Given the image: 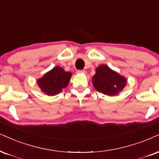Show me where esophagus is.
<instances>
[{
	"label": "esophagus",
	"instance_id": "1",
	"mask_svg": "<svg viewBox=\"0 0 159 159\" xmlns=\"http://www.w3.org/2000/svg\"><path fill=\"white\" fill-rule=\"evenodd\" d=\"M76 73L77 74H85L86 71L85 70H76Z\"/></svg>",
	"mask_w": 159,
	"mask_h": 159
}]
</instances>
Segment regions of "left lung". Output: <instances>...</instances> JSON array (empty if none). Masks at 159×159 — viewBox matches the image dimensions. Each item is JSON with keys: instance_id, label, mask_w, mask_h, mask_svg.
Returning a JSON list of instances; mask_svg holds the SVG:
<instances>
[{"instance_id": "left-lung-1", "label": "left lung", "mask_w": 159, "mask_h": 159, "mask_svg": "<svg viewBox=\"0 0 159 159\" xmlns=\"http://www.w3.org/2000/svg\"><path fill=\"white\" fill-rule=\"evenodd\" d=\"M92 83L97 91L107 96H114L122 91L127 84V80L106 65H101L96 68Z\"/></svg>"}]
</instances>
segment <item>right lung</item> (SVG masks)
<instances>
[{
	"label": "right lung",
	"instance_id": "obj_1",
	"mask_svg": "<svg viewBox=\"0 0 159 159\" xmlns=\"http://www.w3.org/2000/svg\"><path fill=\"white\" fill-rule=\"evenodd\" d=\"M71 76L70 72L66 71L60 66H56L37 80V83L46 94L54 96L67 87Z\"/></svg>",
	"mask_w": 159,
	"mask_h": 159
}]
</instances>
